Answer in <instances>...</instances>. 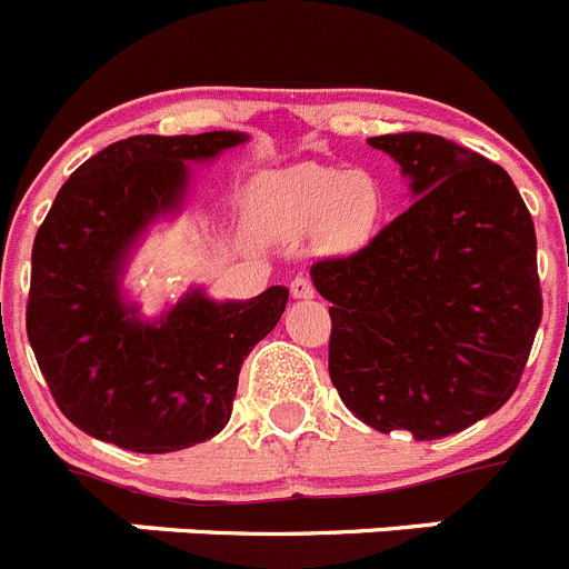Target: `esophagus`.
<instances>
[{
  "instance_id": "obj_1",
  "label": "esophagus",
  "mask_w": 569,
  "mask_h": 569,
  "mask_svg": "<svg viewBox=\"0 0 569 569\" xmlns=\"http://www.w3.org/2000/svg\"><path fill=\"white\" fill-rule=\"evenodd\" d=\"M290 293H293V299H313V281H310L308 276H296V279L290 281Z\"/></svg>"
}]
</instances>
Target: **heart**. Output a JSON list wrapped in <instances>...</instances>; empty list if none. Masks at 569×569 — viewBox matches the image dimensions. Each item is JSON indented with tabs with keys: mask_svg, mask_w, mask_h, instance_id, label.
Here are the masks:
<instances>
[{
	"mask_svg": "<svg viewBox=\"0 0 569 569\" xmlns=\"http://www.w3.org/2000/svg\"><path fill=\"white\" fill-rule=\"evenodd\" d=\"M253 208L279 233H313L328 228L336 244L353 248L373 233L381 213V190L370 173L333 164H296L261 176Z\"/></svg>",
	"mask_w": 569,
	"mask_h": 569,
	"instance_id": "heart-1",
	"label": "heart"
}]
</instances>
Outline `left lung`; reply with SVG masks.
<instances>
[{"label":"left lung","mask_w":569,"mask_h":569,"mask_svg":"<svg viewBox=\"0 0 569 569\" xmlns=\"http://www.w3.org/2000/svg\"><path fill=\"white\" fill-rule=\"evenodd\" d=\"M416 202L310 268L330 308V381L379 433L453 436L519 387L541 325L536 228L501 164L436 133L367 139Z\"/></svg>","instance_id":"1"}]
</instances>
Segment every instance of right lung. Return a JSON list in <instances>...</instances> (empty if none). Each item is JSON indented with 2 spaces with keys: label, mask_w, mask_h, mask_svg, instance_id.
Masks as SVG:
<instances>
[{
  "label": "right lung",
  "mask_w": 569,
  "mask_h": 569,
  "mask_svg": "<svg viewBox=\"0 0 569 569\" xmlns=\"http://www.w3.org/2000/svg\"><path fill=\"white\" fill-rule=\"evenodd\" d=\"M248 139L236 130L130 136L70 173L30 253L24 321L50 396L79 430L133 453H173L224 430L241 361L288 305L190 290L156 321L122 299L136 239L184 202L190 170Z\"/></svg>",
  "instance_id": "add662e5"
}]
</instances>
